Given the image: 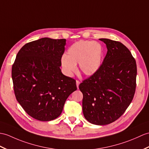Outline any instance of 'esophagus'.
I'll return each instance as SVG.
<instances>
[{
    "mask_svg": "<svg viewBox=\"0 0 149 149\" xmlns=\"http://www.w3.org/2000/svg\"><path fill=\"white\" fill-rule=\"evenodd\" d=\"M80 84V82H79V80H76V85H77V88H79V85Z\"/></svg>",
    "mask_w": 149,
    "mask_h": 149,
    "instance_id": "1",
    "label": "esophagus"
}]
</instances>
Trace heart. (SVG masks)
<instances>
[{"mask_svg":"<svg viewBox=\"0 0 149 149\" xmlns=\"http://www.w3.org/2000/svg\"><path fill=\"white\" fill-rule=\"evenodd\" d=\"M103 48L101 44L90 40H79L68 49L67 56L62 57L61 63L65 73L72 76L76 71V65L83 74L91 75L101 66Z\"/></svg>","mask_w":149,"mask_h":149,"instance_id":"obj_1","label":"heart"}]
</instances>
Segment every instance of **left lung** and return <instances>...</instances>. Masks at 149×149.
Listing matches in <instances>:
<instances>
[{"mask_svg":"<svg viewBox=\"0 0 149 149\" xmlns=\"http://www.w3.org/2000/svg\"><path fill=\"white\" fill-rule=\"evenodd\" d=\"M107 53L98 70L82 81V111L86 119L106 125L118 119L134 97L137 74L135 59L119 41L100 39Z\"/></svg>","mask_w":149,"mask_h":149,"instance_id":"1","label":"left lung"}]
</instances>
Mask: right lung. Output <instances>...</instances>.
<instances>
[{
	"instance_id": "obj_1",
	"label": "right lung",
	"mask_w": 149,
	"mask_h": 149,
	"mask_svg": "<svg viewBox=\"0 0 149 149\" xmlns=\"http://www.w3.org/2000/svg\"><path fill=\"white\" fill-rule=\"evenodd\" d=\"M66 40L42 38L26 43L12 67L17 101L33 118L49 121L60 116L65 101L77 89L75 80L60 67Z\"/></svg>"
}]
</instances>
